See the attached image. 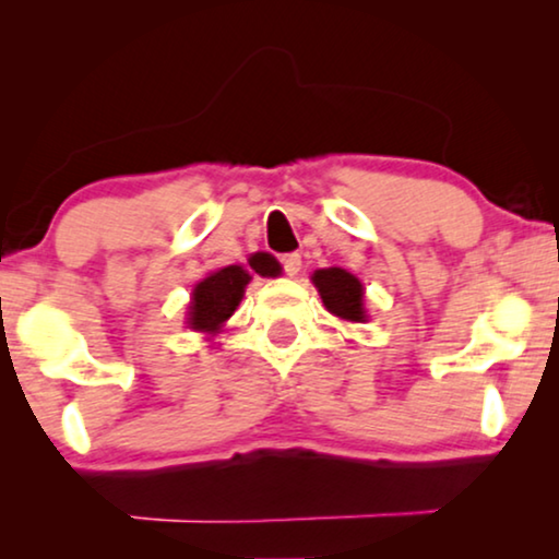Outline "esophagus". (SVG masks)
<instances>
[{"label": "esophagus", "mask_w": 559, "mask_h": 559, "mask_svg": "<svg viewBox=\"0 0 559 559\" xmlns=\"http://www.w3.org/2000/svg\"><path fill=\"white\" fill-rule=\"evenodd\" d=\"M282 266H285V274L295 277V274H300V270H302V259H300V254H287V257H282Z\"/></svg>", "instance_id": "1"}]
</instances>
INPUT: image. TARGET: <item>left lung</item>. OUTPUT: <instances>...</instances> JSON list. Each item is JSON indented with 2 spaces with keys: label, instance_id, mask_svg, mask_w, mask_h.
<instances>
[{
  "label": "left lung",
  "instance_id": "1",
  "mask_svg": "<svg viewBox=\"0 0 559 559\" xmlns=\"http://www.w3.org/2000/svg\"><path fill=\"white\" fill-rule=\"evenodd\" d=\"M312 285L318 287L328 312H333L341 320H350V323H364V285L354 274L341 270V266H328V270L312 274Z\"/></svg>",
  "mask_w": 559,
  "mask_h": 559
}]
</instances>
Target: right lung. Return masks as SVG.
I'll list each match as a JSON object with an SVG mask.
<instances>
[{
  "instance_id": "obj_1",
  "label": "right lung",
  "mask_w": 559,
  "mask_h": 559,
  "mask_svg": "<svg viewBox=\"0 0 559 559\" xmlns=\"http://www.w3.org/2000/svg\"><path fill=\"white\" fill-rule=\"evenodd\" d=\"M282 266L272 254L257 251L249 257V264H228L224 270L211 272L209 277L193 287V297L188 305V325L201 333H218L221 325L239 308L243 289L251 282V274L259 277H277Z\"/></svg>"
}]
</instances>
